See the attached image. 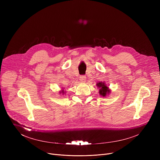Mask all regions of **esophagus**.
Here are the masks:
<instances>
[{"instance_id":"esophagus-1","label":"esophagus","mask_w":160,"mask_h":160,"mask_svg":"<svg viewBox=\"0 0 160 160\" xmlns=\"http://www.w3.org/2000/svg\"><path fill=\"white\" fill-rule=\"evenodd\" d=\"M80 81L81 83H85L86 81V77L85 76H81L80 77Z\"/></svg>"}]
</instances>
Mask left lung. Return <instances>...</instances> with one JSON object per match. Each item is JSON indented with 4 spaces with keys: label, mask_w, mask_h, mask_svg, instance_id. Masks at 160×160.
Wrapping results in <instances>:
<instances>
[{
    "label": "left lung",
    "mask_w": 160,
    "mask_h": 160,
    "mask_svg": "<svg viewBox=\"0 0 160 160\" xmlns=\"http://www.w3.org/2000/svg\"><path fill=\"white\" fill-rule=\"evenodd\" d=\"M97 86L99 88V94L103 97H106L111 93V90L103 82H100L97 83Z\"/></svg>",
    "instance_id": "obj_1"
}]
</instances>
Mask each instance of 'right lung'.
<instances>
[{
    "label": "right lung",
    "mask_w": 160,
    "mask_h": 160,
    "mask_svg": "<svg viewBox=\"0 0 160 160\" xmlns=\"http://www.w3.org/2000/svg\"><path fill=\"white\" fill-rule=\"evenodd\" d=\"M65 93V92L64 91V90H63V89H62V90H61V91H60V93H62L63 95H64V93Z\"/></svg>",
    "instance_id": "add662e5"
}]
</instances>
